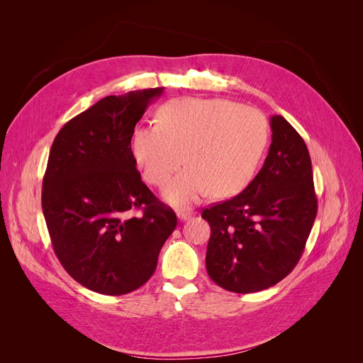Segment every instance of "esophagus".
Returning <instances> with one entry per match:
<instances>
[{
	"label": "esophagus",
	"mask_w": 363,
	"mask_h": 363,
	"mask_svg": "<svg viewBox=\"0 0 363 363\" xmlns=\"http://www.w3.org/2000/svg\"><path fill=\"white\" fill-rule=\"evenodd\" d=\"M192 215H194V212L191 211V208H180V211H177V216L180 221H186V219H189Z\"/></svg>",
	"instance_id": "obj_1"
}]
</instances>
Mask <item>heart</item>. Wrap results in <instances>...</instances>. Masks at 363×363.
<instances>
[{
	"label": "heart",
	"instance_id": "heart-1",
	"mask_svg": "<svg viewBox=\"0 0 363 363\" xmlns=\"http://www.w3.org/2000/svg\"><path fill=\"white\" fill-rule=\"evenodd\" d=\"M157 124H139L130 150L144 179L163 186L183 162L189 163L164 189L174 206L242 191L268 144V121L257 108L227 98H177L160 107Z\"/></svg>",
	"mask_w": 363,
	"mask_h": 363
}]
</instances>
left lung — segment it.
Returning a JSON list of instances; mask_svg holds the SVG:
<instances>
[{"label": "left lung", "mask_w": 363, "mask_h": 363, "mask_svg": "<svg viewBox=\"0 0 363 363\" xmlns=\"http://www.w3.org/2000/svg\"><path fill=\"white\" fill-rule=\"evenodd\" d=\"M262 169L232 200L204 208L211 225L207 274L230 292L250 294L283 280L298 263L316 216L312 162L303 138L280 115Z\"/></svg>", "instance_id": "left-lung-1"}]
</instances>
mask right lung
<instances>
[{
    "instance_id": "right-lung-1",
    "label": "right lung",
    "mask_w": 363,
    "mask_h": 363,
    "mask_svg": "<svg viewBox=\"0 0 363 363\" xmlns=\"http://www.w3.org/2000/svg\"><path fill=\"white\" fill-rule=\"evenodd\" d=\"M163 87L108 95L62 127L42 184V211L63 268L84 288L124 295L156 271L177 216L142 183L131 133ZM142 208L140 217H131Z\"/></svg>"
}]
</instances>
